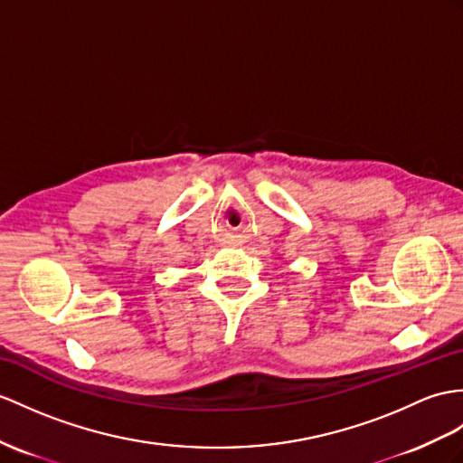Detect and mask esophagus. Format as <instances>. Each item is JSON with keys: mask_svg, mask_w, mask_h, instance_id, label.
I'll use <instances>...</instances> for the list:
<instances>
[{"mask_svg": "<svg viewBox=\"0 0 463 463\" xmlns=\"http://www.w3.org/2000/svg\"><path fill=\"white\" fill-rule=\"evenodd\" d=\"M233 243H235V245H238V243H240V240H233Z\"/></svg>", "mask_w": 463, "mask_h": 463, "instance_id": "obj_1", "label": "esophagus"}]
</instances>
